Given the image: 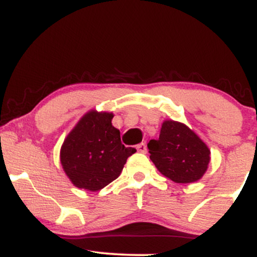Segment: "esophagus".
Listing matches in <instances>:
<instances>
[{
  "mask_svg": "<svg viewBox=\"0 0 257 257\" xmlns=\"http://www.w3.org/2000/svg\"><path fill=\"white\" fill-rule=\"evenodd\" d=\"M137 150H138V152H140V153H146L147 146L144 143H141V144H139V145H137Z\"/></svg>",
  "mask_w": 257,
  "mask_h": 257,
  "instance_id": "1",
  "label": "esophagus"
}]
</instances>
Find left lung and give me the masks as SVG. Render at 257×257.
I'll use <instances>...</instances> for the list:
<instances>
[{"label": "left lung", "mask_w": 257, "mask_h": 257, "mask_svg": "<svg viewBox=\"0 0 257 257\" xmlns=\"http://www.w3.org/2000/svg\"><path fill=\"white\" fill-rule=\"evenodd\" d=\"M150 158L158 172L176 184H191L203 178L210 150L192 129L181 122L166 119L157 140L147 144Z\"/></svg>", "instance_id": "8db88e82"}]
</instances>
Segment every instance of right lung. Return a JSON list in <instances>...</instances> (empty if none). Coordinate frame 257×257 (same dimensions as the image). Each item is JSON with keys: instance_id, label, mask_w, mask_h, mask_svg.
<instances>
[{"instance_id": "add662e5", "label": "right lung", "mask_w": 257, "mask_h": 257, "mask_svg": "<svg viewBox=\"0 0 257 257\" xmlns=\"http://www.w3.org/2000/svg\"><path fill=\"white\" fill-rule=\"evenodd\" d=\"M112 118V112L88 111L65 138L60 163L76 187L100 191L118 178L126 159L137 152L120 143Z\"/></svg>"}]
</instances>
